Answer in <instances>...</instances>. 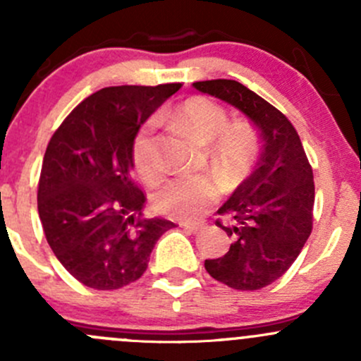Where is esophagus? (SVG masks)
<instances>
[{"label": "esophagus", "instance_id": "34e87169", "mask_svg": "<svg viewBox=\"0 0 361 361\" xmlns=\"http://www.w3.org/2000/svg\"><path fill=\"white\" fill-rule=\"evenodd\" d=\"M180 225H181V227H183V228H187L188 232H194V234H195V232L201 231V228L204 227L202 224H194V221H181Z\"/></svg>", "mask_w": 361, "mask_h": 361}]
</instances>
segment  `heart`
Returning a JSON list of instances; mask_svg holds the SVG:
<instances>
[{
    "label": "heart",
    "mask_w": 361,
    "mask_h": 361,
    "mask_svg": "<svg viewBox=\"0 0 361 361\" xmlns=\"http://www.w3.org/2000/svg\"><path fill=\"white\" fill-rule=\"evenodd\" d=\"M174 118L195 140L207 145L214 164L238 169L248 162L255 152L253 133L246 126H227V113L209 99H190L181 104ZM155 120H148L133 143V160L137 173L150 183L164 174L162 160L155 148ZM218 183L209 174H181L159 188L155 207L174 218H195L216 201Z\"/></svg>",
    "instance_id": "obj_1"
}]
</instances>
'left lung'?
<instances>
[{
	"mask_svg": "<svg viewBox=\"0 0 361 361\" xmlns=\"http://www.w3.org/2000/svg\"><path fill=\"white\" fill-rule=\"evenodd\" d=\"M199 92L231 104L260 133L262 154L253 173L218 214L231 250L204 262L216 281L235 290H260L281 278L312 231L314 181L295 127L281 111L235 80L192 83Z\"/></svg>",
	"mask_w": 361,
	"mask_h": 361,
	"instance_id": "left-lung-1",
	"label": "left lung"
}]
</instances>
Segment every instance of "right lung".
I'll list each match as a JSON object with an SVG mask.
<instances>
[{"instance_id":"1","label":"right lung","mask_w":361,"mask_h":361,"mask_svg":"<svg viewBox=\"0 0 361 361\" xmlns=\"http://www.w3.org/2000/svg\"><path fill=\"white\" fill-rule=\"evenodd\" d=\"M181 83L106 87L78 104L54 133L38 185V214L64 269L94 290L130 285L147 271L155 243L174 227L143 218L130 180L140 127Z\"/></svg>"}]
</instances>
